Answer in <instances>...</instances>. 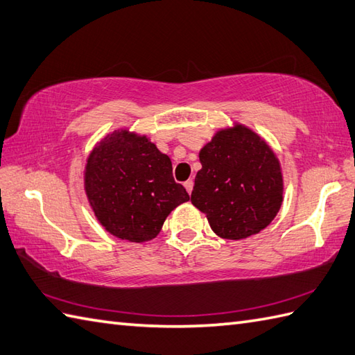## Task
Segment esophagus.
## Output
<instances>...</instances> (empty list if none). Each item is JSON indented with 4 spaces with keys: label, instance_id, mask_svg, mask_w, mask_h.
Returning a JSON list of instances; mask_svg holds the SVG:
<instances>
[{
    "label": "esophagus",
    "instance_id": "obj_1",
    "mask_svg": "<svg viewBox=\"0 0 355 355\" xmlns=\"http://www.w3.org/2000/svg\"><path fill=\"white\" fill-rule=\"evenodd\" d=\"M193 180H187V182H184V187H185V190H187V193L188 194H191V191H193Z\"/></svg>",
    "mask_w": 355,
    "mask_h": 355
}]
</instances>
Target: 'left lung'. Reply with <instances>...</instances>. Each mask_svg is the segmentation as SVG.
<instances>
[{
	"label": "left lung",
	"mask_w": 355,
	"mask_h": 355,
	"mask_svg": "<svg viewBox=\"0 0 355 355\" xmlns=\"http://www.w3.org/2000/svg\"><path fill=\"white\" fill-rule=\"evenodd\" d=\"M191 203L218 237L241 240L263 231L284 200V178L269 143L241 123L218 129L199 152Z\"/></svg>",
	"instance_id": "left-lung-1"
}]
</instances>
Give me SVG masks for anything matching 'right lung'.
<instances>
[{"mask_svg": "<svg viewBox=\"0 0 355 355\" xmlns=\"http://www.w3.org/2000/svg\"><path fill=\"white\" fill-rule=\"evenodd\" d=\"M170 157L143 133L109 132L86 157L83 188L106 232L120 240H153L170 212L190 200L176 184Z\"/></svg>", "mask_w": 355, "mask_h": 355, "instance_id": "1", "label": "right lung"}]
</instances>
